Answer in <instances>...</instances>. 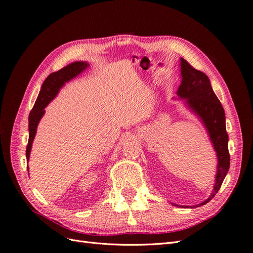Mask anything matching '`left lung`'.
I'll return each instance as SVG.
<instances>
[{
  "mask_svg": "<svg viewBox=\"0 0 253 253\" xmlns=\"http://www.w3.org/2000/svg\"><path fill=\"white\" fill-rule=\"evenodd\" d=\"M179 66L181 81L176 94L179 99H182L187 109L192 112L204 125L217 158L215 180H214V187L209 197L196 206H179L172 204L180 208H197L209 203L215 196L230 167L226 117L223 105L214 94L208 76L201 71L195 70L182 58H180Z\"/></svg>",
  "mask_w": 253,
  "mask_h": 253,
  "instance_id": "1",
  "label": "left lung"
}]
</instances>
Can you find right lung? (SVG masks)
<instances>
[{"instance_id": "add662e5", "label": "right lung", "mask_w": 253, "mask_h": 253, "mask_svg": "<svg viewBox=\"0 0 253 253\" xmlns=\"http://www.w3.org/2000/svg\"><path fill=\"white\" fill-rule=\"evenodd\" d=\"M89 66L87 62L84 61H76L71 64L66 65L62 70H60L56 73H51L48 77L45 79L42 84V87L39 95H38L37 100L33 110L29 113L28 117V144L26 147V159L27 162L29 160L30 151H32V145L37 133V127L43 115L45 114V108L48 105L50 101L56 98L60 89L63 87L64 84L68 81H71L75 77H77L83 71H85ZM28 170V167H27Z\"/></svg>"}]
</instances>
